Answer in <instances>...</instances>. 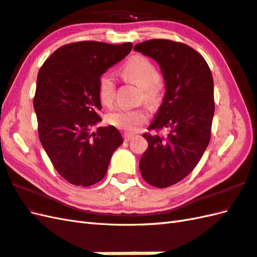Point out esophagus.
Masks as SVG:
<instances>
[{
  "label": "esophagus",
  "instance_id": "obj_1",
  "mask_svg": "<svg viewBox=\"0 0 257 257\" xmlns=\"http://www.w3.org/2000/svg\"><path fill=\"white\" fill-rule=\"evenodd\" d=\"M133 138H134V135H132V134H124L123 135V139H124L125 143H127V141H130Z\"/></svg>",
  "mask_w": 257,
  "mask_h": 257
}]
</instances>
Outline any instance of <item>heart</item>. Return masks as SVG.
Wrapping results in <instances>:
<instances>
[{
	"instance_id": "heart-1",
	"label": "heart",
	"mask_w": 257,
	"mask_h": 257,
	"mask_svg": "<svg viewBox=\"0 0 257 257\" xmlns=\"http://www.w3.org/2000/svg\"><path fill=\"white\" fill-rule=\"evenodd\" d=\"M122 77L141 87L144 100L154 105L160 98L161 85L159 80V72L156 65L145 56H135L123 65L121 68ZM97 95L103 106L110 107L116 96V84L113 77L108 73L102 74L98 79ZM148 114L143 108L136 109H117L108 114L107 121L124 132H136L139 127L146 123Z\"/></svg>"
}]
</instances>
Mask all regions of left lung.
<instances>
[{
    "mask_svg": "<svg viewBox=\"0 0 257 257\" xmlns=\"http://www.w3.org/2000/svg\"><path fill=\"white\" fill-rule=\"evenodd\" d=\"M159 64L166 81L163 102L145 134L148 149L139 168L146 182L167 188L192 172L211 138L214 114V88L209 65L203 56L183 43L150 40L134 47ZM168 134L160 136V130Z\"/></svg>",
    "mask_w": 257,
    "mask_h": 257,
    "instance_id": "obj_1",
    "label": "left lung"
}]
</instances>
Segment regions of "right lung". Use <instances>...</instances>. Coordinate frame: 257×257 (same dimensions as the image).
<instances>
[{
    "instance_id": "right-lung-1",
    "label": "right lung",
    "mask_w": 257,
    "mask_h": 257,
    "mask_svg": "<svg viewBox=\"0 0 257 257\" xmlns=\"http://www.w3.org/2000/svg\"><path fill=\"white\" fill-rule=\"evenodd\" d=\"M132 48L133 43H70L57 48L38 72L33 102L41 144L56 171L74 185L99 182L122 144L113 125L90 130L101 121L98 79Z\"/></svg>"
}]
</instances>
